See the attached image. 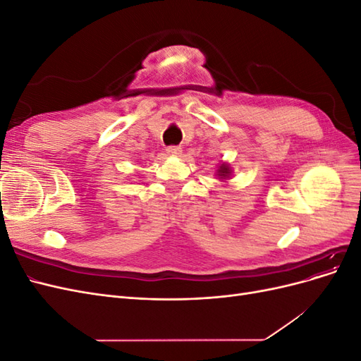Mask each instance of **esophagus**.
<instances>
[{
	"mask_svg": "<svg viewBox=\"0 0 361 361\" xmlns=\"http://www.w3.org/2000/svg\"><path fill=\"white\" fill-rule=\"evenodd\" d=\"M167 154L171 157H179V155H182V149L179 146H169Z\"/></svg>",
	"mask_w": 361,
	"mask_h": 361,
	"instance_id": "obj_1",
	"label": "esophagus"
}]
</instances>
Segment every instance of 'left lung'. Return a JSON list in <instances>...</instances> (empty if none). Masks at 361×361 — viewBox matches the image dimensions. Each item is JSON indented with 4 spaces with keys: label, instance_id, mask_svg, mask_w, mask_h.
<instances>
[{
    "label": "left lung",
    "instance_id": "obj_1",
    "mask_svg": "<svg viewBox=\"0 0 361 361\" xmlns=\"http://www.w3.org/2000/svg\"><path fill=\"white\" fill-rule=\"evenodd\" d=\"M216 174H218V178H220V179H228V178H231V174H232L231 166H228V164H221V166L218 167V170H216Z\"/></svg>",
    "mask_w": 361,
    "mask_h": 361
}]
</instances>
